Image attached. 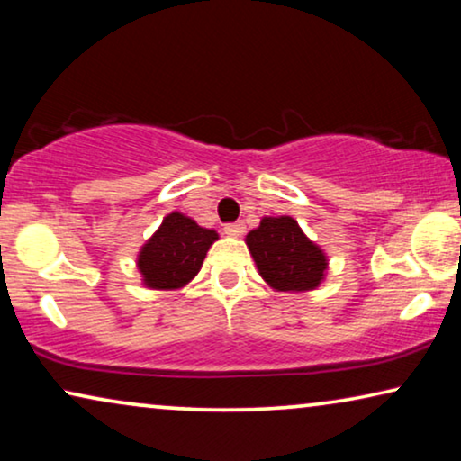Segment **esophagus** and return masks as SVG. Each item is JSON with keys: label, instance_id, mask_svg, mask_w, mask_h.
<instances>
[{"label": "esophagus", "instance_id": "34e87169", "mask_svg": "<svg viewBox=\"0 0 461 461\" xmlns=\"http://www.w3.org/2000/svg\"><path fill=\"white\" fill-rule=\"evenodd\" d=\"M224 232L229 237H241L245 232V224L243 222H232V224H226L224 226Z\"/></svg>", "mask_w": 461, "mask_h": 461}]
</instances>
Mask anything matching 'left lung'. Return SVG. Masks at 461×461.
I'll return each mask as SVG.
<instances>
[{"instance_id": "1", "label": "left lung", "mask_w": 461, "mask_h": 461, "mask_svg": "<svg viewBox=\"0 0 461 461\" xmlns=\"http://www.w3.org/2000/svg\"><path fill=\"white\" fill-rule=\"evenodd\" d=\"M258 275L275 292L304 294L317 289L330 270L325 249L302 230L292 216H264L245 235Z\"/></svg>"}]
</instances>
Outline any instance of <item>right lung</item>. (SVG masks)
Masks as SVG:
<instances>
[{
	"label": "right lung",
	"instance_id": "obj_1",
	"mask_svg": "<svg viewBox=\"0 0 461 461\" xmlns=\"http://www.w3.org/2000/svg\"><path fill=\"white\" fill-rule=\"evenodd\" d=\"M218 239L216 230L203 229L186 213H167L136 256L142 285L157 292H174L188 285Z\"/></svg>",
	"mask_w": 461,
	"mask_h": 461
}]
</instances>
